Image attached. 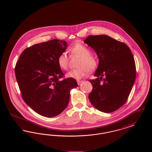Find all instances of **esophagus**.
Instances as JSON below:
<instances>
[{
	"label": "esophagus",
	"mask_w": 152,
	"mask_h": 152,
	"mask_svg": "<svg viewBox=\"0 0 152 152\" xmlns=\"http://www.w3.org/2000/svg\"><path fill=\"white\" fill-rule=\"evenodd\" d=\"M82 82H83V81H80V80H77V83L78 85H80V84H81L82 83Z\"/></svg>",
	"instance_id": "34e87169"
}]
</instances>
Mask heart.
I'll return each instance as SVG.
<instances>
[{
	"label": "heart",
	"instance_id": "obj_1",
	"mask_svg": "<svg viewBox=\"0 0 152 152\" xmlns=\"http://www.w3.org/2000/svg\"><path fill=\"white\" fill-rule=\"evenodd\" d=\"M69 52L71 56H78L80 58L77 63V68L73 69L66 73L68 77L80 79L89 73L94 71L98 65L97 58L91 55V51L84 44L76 43L69 48ZM69 58L65 52H63L58 56L57 62L58 66L63 70L68 68Z\"/></svg>",
	"mask_w": 152,
	"mask_h": 152
}]
</instances>
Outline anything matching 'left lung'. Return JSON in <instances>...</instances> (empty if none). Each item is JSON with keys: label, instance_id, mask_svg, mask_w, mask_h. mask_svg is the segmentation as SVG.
Instances as JSON below:
<instances>
[{"label": "left lung", "instance_id": "left-lung-1", "mask_svg": "<svg viewBox=\"0 0 152 152\" xmlns=\"http://www.w3.org/2000/svg\"><path fill=\"white\" fill-rule=\"evenodd\" d=\"M84 43L94 50L99 59L94 75L97 78L89 80L92 85L89 99L102 112L116 111L127 100L135 81L133 54L126 44L105 35L89 36Z\"/></svg>", "mask_w": 152, "mask_h": 152}]
</instances>
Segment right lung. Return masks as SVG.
Wrapping results in <instances>:
<instances>
[{
    "mask_svg": "<svg viewBox=\"0 0 152 152\" xmlns=\"http://www.w3.org/2000/svg\"><path fill=\"white\" fill-rule=\"evenodd\" d=\"M66 47L65 41L58 39L36 44L23 51L15 65L23 100L42 116L60 114L68 104L71 89L78 86L73 78L60 80L64 74L57 59Z\"/></svg>",
    "mask_w": 152,
    "mask_h": 152,
    "instance_id": "right-lung-1",
    "label": "right lung"
}]
</instances>
